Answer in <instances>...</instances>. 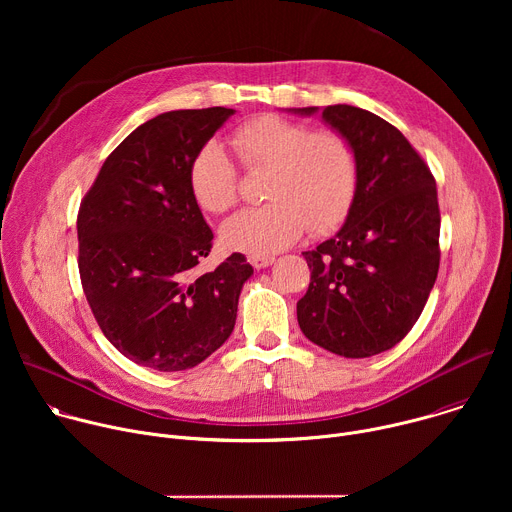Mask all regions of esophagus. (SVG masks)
<instances>
[{"mask_svg":"<svg viewBox=\"0 0 512 512\" xmlns=\"http://www.w3.org/2000/svg\"><path fill=\"white\" fill-rule=\"evenodd\" d=\"M273 261H275V257H271V255H251V257H249V263H251L255 269L269 267Z\"/></svg>","mask_w":512,"mask_h":512,"instance_id":"esophagus-1","label":"esophagus"}]
</instances>
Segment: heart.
<instances>
[{"instance_id":"b5f03b06","label":"heart","mask_w":512,"mask_h":512,"mask_svg":"<svg viewBox=\"0 0 512 512\" xmlns=\"http://www.w3.org/2000/svg\"><path fill=\"white\" fill-rule=\"evenodd\" d=\"M249 172H267L263 206L237 212L223 225V243L247 255H271L306 231L326 235L350 212L358 186V158L338 131L257 115L231 133ZM188 182L206 212H225L239 198V174L221 143L208 141L194 156Z\"/></svg>"}]
</instances>
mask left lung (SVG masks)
Instances as JSON below:
<instances>
[{"mask_svg":"<svg viewBox=\"0 0 512 512\" xmlns=\"http://www.w3.org/2000/svg\"><path fill=\"white\" fill-rule=\"evenodd\" d=\"M322 119L352 143L358 186L336 237L302 253L312 275L298 324L334 354L367 358L401 342L425 308L440 269L437 188L407 137L379 115L330 105Z\"/></svg>","mask_w":512,"mask_h":512,"instance_id":"8db88e82","label":"left lung"}]
</instances>
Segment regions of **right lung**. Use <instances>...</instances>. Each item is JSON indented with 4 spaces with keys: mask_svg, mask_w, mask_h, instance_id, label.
<instances>
[{
    "mask_svg": "<svg viewBox=\"0 0 512 512\" xmlns=\"http://www.w3.org/2000/svg\"><path fill=\"white\" fill-rule=\"evenodd\" d=\"M235 111H168L131 131L101 166L79 216V273L105 338L141 367H196L231 336L253 267L233 253L194 267L212 231L192 196L194 156Z\"/></svg>",
    "mask_w": 512,
    "mask_h": 512,
    "instance_id": "obj_1",
    "label": "right lung"
}]
</instances>
